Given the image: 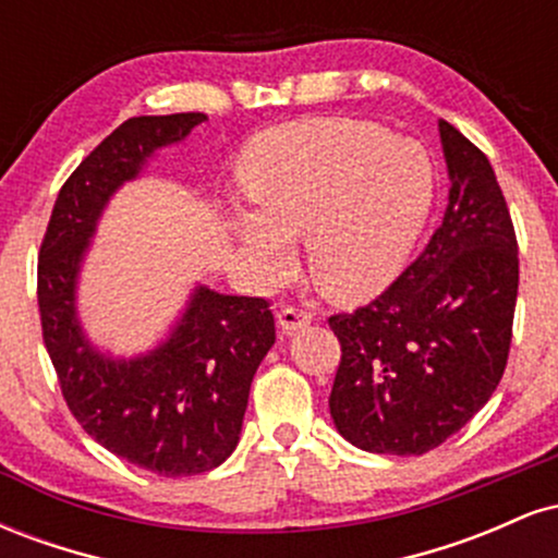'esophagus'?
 Instances as JSON below:
<instances>
[{
  "label": "esophagus",
  "instance_id": "obj_1",
  "mask_svg": "<svg viewBox=\"0 0 558 558\" xmlns=\"http://www.w3.org/2000/svg\"><path fill=\"white\" fill-rule=\"evenodd\" d=\"M312 323V312L299 310V306H286L283 312L278 315V325L283 328V332H293L306 328Z\"/></svg>",
  "mask_w": 558,
  "mask_h": 558
}]
</instances>
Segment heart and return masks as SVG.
<instances>
[{"mask_svg": "<svg viewBox=\"0 0 558 558\" xmlns=\"http://www.w3.org/2000/svg\"><path fill=\"white\" fill-rule=\"evenodd\" d=\"M233 233L265 280L291 265L304 235L312 278L336 299L373 293L407 265L438 196L427 146L364 120L325 118L270 128L243 146Z\"/></svg>", "mask_w": 558, "mask_h": 558, "instance_id": "b5f03b06", "label": "heart"}]
</instances>
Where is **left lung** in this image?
<instances>
[{"mask_svg": "<svg viewBox=\"0 0 558 558\" xmlns=\"http://www.w3.org/2000/svg\"><path fill=\"white\" fill-rule=\"evenodd\" d=\"M448 207L425 252L380 296L332 315L330 417L369 453L420 457L459 433L501 380L520 257L488 157L440 120Z\"/></svg>", "mask_w": 558, "mask_h": 558, "instance_id": "8db88e82", "label": "left lung"}]
</instances>
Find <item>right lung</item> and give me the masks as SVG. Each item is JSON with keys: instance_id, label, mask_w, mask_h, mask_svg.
Segmentation results:
<instances>
[{"instance_id": "right-lung-1", "label": "right lung", "mask_w": 558, "mask_h": 558, "mask_svg": "<svg viewBox=\"0 0 558 558\" xmlns=\"http://www.w3.org/2000/svg\"><path fill=\"white\" fill-rule=\"evenodd\" d=\"M204 120L144 114L114 128L60 189L38 252L44 345L68 409L96 444L162 477L202 475L233 453L254 373L275 343L270 301L198 286L168 341L112 360L83 336L75 286L110 196Z\"/></svg>"}]
</instances>
